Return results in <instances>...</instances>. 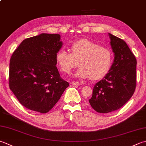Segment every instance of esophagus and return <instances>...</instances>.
<instances>
[{"mask_svg": "<svg viewBox=\"0 0 146 146\" xmlns=\"http://www.w3.org/2000/svg\"><path fill=\"white\" fill-rule=\"evenodd\" d=\"M71 85H81V83L78 82H71Z\"/></svg>", "mask_w": 146, "mask_h": 146, "instance_id": "obj_1", "label": "esophagus"}]
</instances>
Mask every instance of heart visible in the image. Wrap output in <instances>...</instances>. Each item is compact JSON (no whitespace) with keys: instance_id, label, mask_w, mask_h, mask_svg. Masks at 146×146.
Returning a JSON list of instances; mask_svg holds the SVG:
<instances>
[{"instance_id":"obj_1","label":"heart","mask_w":146,"mask_h":146,"mask_svg":"<svg viewBox=\"0 0 146 146\" xmlns=\"http://www.w3.org/2000/svg\"><path fill=\"white\" fill-rule=\"evenodd\" d=\"M59 69L70 73L77 66L76 75L81 78L97 80L104 78L110 71L113 63V53L110 48L87 39H81L71 45V53L63 48L56 54Z\"/></svg>"}]
</instances>
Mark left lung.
I'll list each match as a JSON object with an SVG mask.
<instances>
[{"mask_svg":"<svg viewBox=\"0 0 146 146\" xmlns=\"http://www.w3.org/2000/svg\"><path fill=\"white\" fill-rule=\"evenodd\" d=\"M115 60L109 73L96 84L88 100L93 109L100 113L119 110L128 101L137 85V60L122 39L109 33Z\"/></svg>","mask_w":146,"mask_h":146,"instance_id":"left-lung-1","label":"left lung"}]
</instances>
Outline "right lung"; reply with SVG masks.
I'll list each match as a JSON object with an SVG mask.
<instances>
[{"label": "right lung", "mask_w": 146, "mask_h": 146, "mask_svg": "<svg viewBox=\"0 0 146 146\" xmlns=\"http://www.w3.org/2000/svg\"><path fill=\"white\" fill-rule=\"evenodd\" d=\"M61 46L59 34L42 33L25 39L14 51L9 85L27 109L48 112L69 86L56 66V54Z\"/></svg>", "instance_id": "add662e5"}]
</instances>
